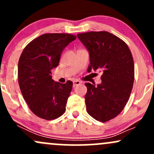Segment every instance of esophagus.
Wrapping results in <instances>:
<instances>
[{
  "instance_id": "1",
  "label": "esophagus",
  "mask_w": 154,
  "mask_h": 154,
  "mask_svg": "<svg viewBox=\"0 0 154 154\" xmlns=\"http://www.w3.org/2000/svg\"><path fill=\"white\" fill-rule=\"evenodd\" d=\"M80 83H81L80 81H79V80H74L73 81V87L75 88V86L78 85L80 84Z\"/></svg>"
}]
</instances>
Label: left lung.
Returning a JSON list of instances; mask_svg holds the SVG:
<instances>
[{
    "label": "left lung",
    "mask_w": 154,
    "mask_h": 154,
    "mask_svg": "<svg viewBox=\"0 0 154 154\" xmlns=\"http://www.w3.org/2000/svg\"><path fill=\"white\" fill-rule=\"evenodd\" d=\"M90 56L88 72L102 70L101 83H85L87 111L105 122L116 117L128 103L134 82L135 67L128 45L108 32L77 34Z\"/></svg>",
    "instance_id": "left-lung-1"
}]
</instances>
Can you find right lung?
Masks as SVG:
<instances>
[{
  "instance_id": "add662e5",
  "label": "right lung",
  "mask_w": 154,
  "mask_h": 154,
  "mask_svg": "<svg viewBox=\"0 0 154 154\" xmlns=\"http://www.w3.org/2000/svg\"><path fill=\"white\" fill-rule=\"evenodd\" d=\"M76 38L65 33L42 35L28 44L21 54L19 88L30 110L42 119H56L66 110L73 83L55 82L51 70L58 66L63 51Z\"/></svg>"
}]
</instances>
